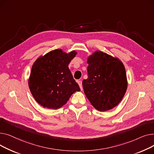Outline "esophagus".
<instances>
[{"label":"esophagus","mask_w":154,"mask_h":154,"mask_svg":"<svg viewBox=\"0 0 154 154\" xmlns=\"http://www.w3.org/2000/svg\"><path fill=\"white\" fill-rule=\"evenodd\" d=\"M77 83L79 85V87L80 88V89L82 90L83 89V87H82V82L81 80H77Z\"/></svg>","instance_id":"34e87169"}]
</instances>
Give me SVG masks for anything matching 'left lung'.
<instances>
[{"label":"left lung","instance_id":"1","mask_svg":"<svg viewBox=\"0 0 154 154\" xmlns=\"http://www.w3.org/2000/svg\"><path fill=\"white\" fill-rule=\"evenodd\" d=\"M87 63L88 78L82 82L87 99L99 111L115 107L123 99L127 88L123 63L101 51L88 57Z\"/></svg>","mask_w":154,"mask_h":154}]
</instances>
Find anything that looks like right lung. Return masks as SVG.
<instances>
[{
  "mask_svg": "<svg viewBox=\"0 0 154 154\" xmlns=\"http://www.w3.org/2000/svg\"><path fill=\"white\" fill-rule=\"evenodd\" d=\"M77 52L55 49L40 57L32 66L29 87L35 100L44 107L57 109L80 88L73 78L69 64Z\"/></svg>",
  "mask_w": 154,
  "mask_h": 154,
  "instance_id": "add662e5",
  "label": "right lung"
}]
</instances>
